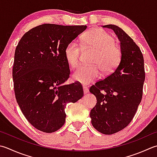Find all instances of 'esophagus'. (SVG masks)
Listing matches in <instances>:
<instances>
[{
  "label": "esophagus",
  "mask_w": 157,
  "mask_h": 157,
  "mask_svg": "<svg viewBox=\"0 0 157 157\" xmlns=\"http://www.w3.org/2000/svg\"><path fill=\"white\" fill-rule=\"evenodd\" d=\"M83 90H84V94L88 93V87H86V86H84V87H83Z\"/></svg>",
  "instance_id": "34e87169"
}]
</instances>
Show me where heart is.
I'll return each instance as SVG.
<instances>
[{
  "label": "heart",
  "mask_w": 157,
  "mask_h": 157,
  "mask_svg": "<svg viewBox=\"0 0 157 157\" xmlns=\"http://www.w3.org/2000/svg\"><path fill=\"white\" fill-rule=\"evenodd\" d=\"M84 48L96 50L92 59L94 65H82L73 74V79L82 84L88 85L99 79L101 69L104 73L112 72L121 60V50L115 44V39L105 30L97 29L86 33L82 37ZM64 57L71 68L78 66L81 54V46L76 41H71L64 49Z\"/></svg>",
  "instance_id": "heart-1"
}]
</instances>
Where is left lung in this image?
<instances>
[{
	"label": "left lung",
	"mask_w": 157,
	"mask_h": 157,
	"mask_svg": "<svg viewBox=\"0 0 157 157\" xmlns=\"http://www.w3.org/2000/svg\"><path fill=\"white\" fill-rule=\"evenodd\" d=\"M112 29L121 42V60L111 75L92 86L90 92L97 103L91 109V123L95 129L112 135L130 123L142 101L145 80L144 57L140 48L121 28Z\"/></svg>",
	"instance_id": "1"
}]
</instances>
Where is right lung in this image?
I'll return each instance as SVG.
<instances>
[{
    "instance_id": "1",
    "label": "right lung",
    "mask_w": 157,
    "mask_h": 157,
    "mask_svg": "<svg viewBox=\"0 0 157 157\" xmlns=\"http://www.w3.org/2000/svg\"><path fill=\"white\" fill-rule=\"evenodd\" d=\"M86 28L44 24L30 29L18 43L13 67L15 99L36 129L58 131L65 122L67 104L84 95L79 83L64 84L70 70L64 52Z\"/></svg>"
}]
</instances>
